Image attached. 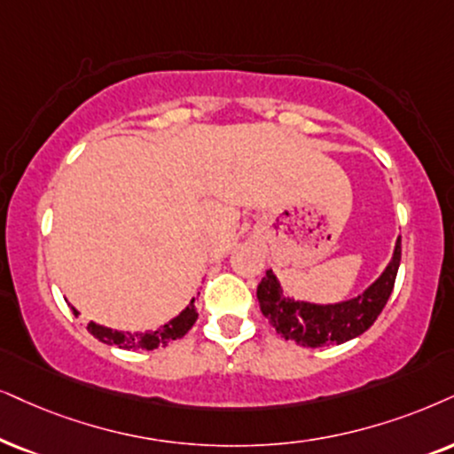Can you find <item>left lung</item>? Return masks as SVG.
I'll return each instance as SVG.
<instances>
[{
	"label": "left lung",
	"mask_w": 454,
	"mask_h": 454,
	"mask_svg": "<svg viewBox=\"0 0 454 454\" xmlns=\"http://www.w3.org/2000/svg\"><path fill=\"white\" fill-rule=\"evenodd\" d=\"M400 255H403V243L398 239L392 262L383 270L381 277L363 295L349 301L331 303V306L295 301L283 295L277 277L272 274V270H268L266 277L257 285L262 314L277 333H280V337L300 343V346L320 348L333 346V343L340 346L343 341L363 335L386 308L389 295H392L395 274H398Z\"/></svg>",
	"instance_id": "left-lung-1"
}]
</instances>
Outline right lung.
I'll list each match as a JSON object with an SVG mask.
<instances>
[{
  "mask_svg": "<svg viewBox=\"0 0 454 454\" xmlns=\"http://www.w3.org/2000/svg\"><path fill=\"white\" fill-rule=\"evenodd\" d=\"M73 314L77 317V309L73 308ZM199 314L197 308H194V297L188 303V308L180 317H176L174 320H169L168 325H163L157 331H146V333H121V331H113L106 329V326L90 323L88 331L96 340L108 343V346H119L123 349H154V348H165L168 343L180 340L184 337L188 331L192 329V325L197 323Z\"/></svg>",
  "mask_w": 454,
  "mask_h": 454,
  "instance_id": "add662e5",
  "label": "right lung"
}]
</instances>
